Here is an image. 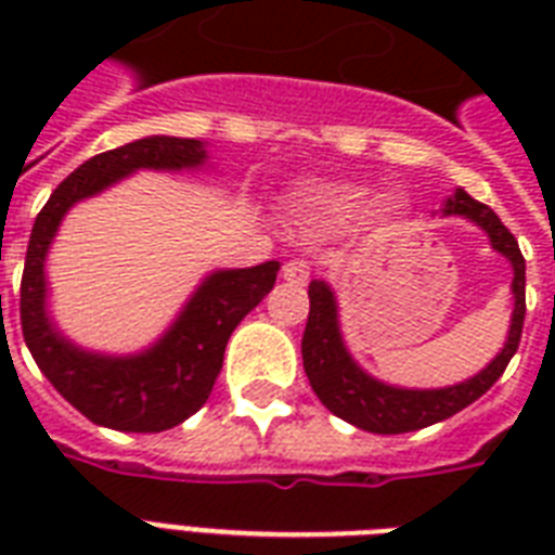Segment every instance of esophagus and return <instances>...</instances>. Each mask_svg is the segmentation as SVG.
I'll return each mask as SVG.
<instances>
[{
    "label": "esophagus",
    "instance_id": "1",
    "mask_svg": "<svg viewBox=\"0 0 555 555\" xmlns=\"http://www.w3.org/2000/svg\"><path fill=\"white\" fill-rule=\"evenodd\" d=\"M311 276V268H308V261L305 259H291L282 264V279L291 282V285H305Z\"/></svg>",
    "mask_w": 555,
    "mask_h": 555
}]
</instances>
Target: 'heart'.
<instances>
[{
  "instance_id": "heart-1",
  "label": "heart",
  "mask_w": 555,
  "mask_h": 555,
  "mask_svg": "<svg viewBox=\"0 0 555 555\" xmlns=\"http://www.w3.org/2000/svg\"><path fill=\"white\" fill-rule=\"evenodd\" d=\"M302 204L308 212L325 221V224H351L357 218H363L369 212V192L363 186H308L302 192Z\"/></svg>"
}]
</instances>
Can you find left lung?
Instances as JSON below:
<instances>
[{
	"label": "left lung",
	"instance_id": "8db88e82",
	"mask_svg": "<svg viewBox=\"0 0 555 555\" xmlns=\"http://www.w3.org/2000/svg\"><path fill=\"white\" fill-rule=\"evenodd\" d=\"M443 216H464L490 235L492 250L501 253L513 264V320H509L507 343L492 363L481 369L475 377L443 388H400L388 386L383 379L371 377L369 371L357 365L348 354L346 339L339 331L337 296L328 282L313 279L308 285L311 313L302 334V363L311 388L322 400V405L337 417L348 421L357 429L374 435H403V431L426 429L475 403L495 379L504 374L507 363L518 351L521 328H525V256L518 250L516 235L501 224V218L487 204L475 201L464 190H455L443 204Z\"/></svg>",
	"mask_w": 555,
	"mask_h": 555
}]
</instances>
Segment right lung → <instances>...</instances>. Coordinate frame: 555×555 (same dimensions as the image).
I'll return each instance as SVG.
<instances>
[{"label": "right lung", "instance_id": "add662e5", "mask_svg": "<svg viewBox=\"0 0 555 555\" xmlns=\"http://www.w3.org/2000/svg\"><path fill=\"white\" fill-rule=\"evenodd\" d=\"M207 158V143L169 134L100 152L51 192L34 221L20 291L22 337L51 386L98 426L164 431L198 412L216 386L230 334L276 285L279 261L212 270L150 348L138 354H98L74 346L48 317L46 259L51 242L77 201L115 186L138 169L181 172L201 169Z\"/></svg>", "mask_w": 555, "mask_h": 555}]
</instances>
